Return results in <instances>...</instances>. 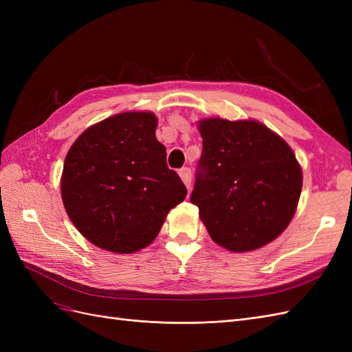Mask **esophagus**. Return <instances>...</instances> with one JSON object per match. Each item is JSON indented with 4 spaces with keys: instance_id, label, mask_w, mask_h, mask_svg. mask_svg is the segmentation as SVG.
Segmentation results:
<instances>
[{
    "instance_id": "esophagus-1",
    "label": "esophagus",
    "mask_w": 352,
    "mask_h": 352,
    "mask_svg": "<svg viewBox=\"0 0 352 352\" xmlns=\"http://www.w3.org/2000/svg\"><path fill=\"white\" fill-rule=\"evenodd\" d=\"M179 176L180 179L184 180V184L186 188L190 186V184H192V173H190V168L189 167H182L179 170Z\"/></svg>"
}]
</instances>
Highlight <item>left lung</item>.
<instances>
[{
	"label": "left lung",
	"mask_w": 352,
	"mask_h": 352,
	"mask_svg": "<svg viewBox=\"0 0 352 352\" xmlns=\"http://www.w3.org/2000/svg\"><path fill=\"white\" fill-rule=\"evenodd\" d=\"M202 154L190 202L211 239L233 252L257 250L289 225L302 188L295 154L264 124L201 120Z\"/></svg>",
	"instance_id": "1"
}]
</instances>
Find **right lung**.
<instances>
[{"label": "right lung", "mask_w": 352, "mask_h": 352, "mask_svg": "<svg viewBox=\"0 0 352 352\" xmlns=\"http://www.w3.org/2000/svg\"><path fill=\"white\" fill-rule=\"evenodd\" d=\"M153 113L129 111L85 131L69 150L61 197L73 225L97 247L131 254L150 245L186 188L166 163Z\"/></svg>", "instance_id": "1"}]
</instances>
